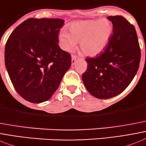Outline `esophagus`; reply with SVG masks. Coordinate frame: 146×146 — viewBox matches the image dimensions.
Returning <instances> with one entry per match:
<instances>
[{"label": "esophagus", "mask_w": 146, "mask_h": 146, "mask_svg": "<svg viewBox=\"0 0 146 146\" xmlns=\"http://www.w3.org/2000/svg\"><path fill=\"white\" fill-rule=\"evenodd\" d=\"M77 59H78V57L76 56V55H73V54L72 55V60H71V64H72V65L75 64Z\"/></svg>", "instance_id": "obj_1"}]
</instances>
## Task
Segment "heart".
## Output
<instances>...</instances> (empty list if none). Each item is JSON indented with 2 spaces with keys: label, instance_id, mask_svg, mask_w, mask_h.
Here are the masks:
<instances>
[{
  "label": "heart",
  "instance_id": "1",
  "mask_svg": "<svg viewBox=\"0 0 146 146\" xmlns=\"http://www.w3.org/2000/svg\"><path fill=\"white\" fill-rule=\"evenodd\" d=\"M112 33V24L106 19L77 21L71 24L70 33L65 30L60 33L59 42L66 52L73 51L80 42L85 54L95 56L106 48Z\"/></svg>",
  "mask_w": 146,
  "mask_h": 146
}]
</instances>
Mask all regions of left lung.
<instances>
[{
	"instance_id": "left-lung-1",
	"label": "left lung",
	"mask_w": 146,
	"mask_h": 146,
	"mask_svg": "<svg viewBox=\"0 0 146 146\" xmlns=\"http://www.w3.org/2000/svg\"><path fill=\"white\" fill-rule=\"evenodd\" d=\"M112 34L104 52L85 59L87 70L82 79L86 89L99 99L121 94L130 85L138 70L140 48L134 26L121 16H109Z\"/></svg>"
}]
</instances>
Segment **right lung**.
<instances>
[{"mask_svg":"<svg viewBox=\"0 0 146 146\" xmlns=\"http://www.w3.org/2000/svg\"><path fill=\"white\" fill-rule=\"evenodd\" d=\"M64 21L31 18L20 24L5 46V65L22 98L34 104L50 99L71 65V56L58 46Z\"/></svg>","mask_w":146,"mask_h":146,"instance_id":"add662e5","label":"right lung"}]
</instances>
